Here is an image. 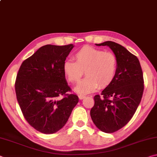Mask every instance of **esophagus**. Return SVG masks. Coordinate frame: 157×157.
<instances>
[{"instance_id":"34e87169","label":"esophagus","mask_w":157,"mask_h":157,"mask_svg":"<svg viewBox=\"0 0 157 157\" xmlns=\"http://www.w3.org/2000/svg\"><path fill=\"white\" fill-rule=\"evenodd\" d=\"M78 97H79V98L80 100H82V99H84V98H85V95H82V94H79V95H78Z\"/></svg>"}]
</instances>
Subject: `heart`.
I'll return each instance as SVG.
<instances>
[{"mask_svg": "<svg viewBox=\"0 0 157 157\" xmlns=\"http://www.w3.org/2000/svg\"><path fill=\"white\" fill-rule=\"evenodd\" d=\"M74 59L66 60L63 63V71L68 82H78L82 79L75 90L79 94H89L108 86L116 75L117 61L116 56L110 52L90 46H85L74 55Z\"/></svg>", "mask_w": 157, "mask_h": 157, "instance_id": "1", "label": "heart"}]
</instances>
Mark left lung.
Masks as SVG:
<instances>
[{
  "label": "left lung",
  "instance_id": "8db88e82",
  "mask_svg": "<svg viewBox=\"0 0 157 157\" xmlns=\"http://www.w3.org/2000/svg\"><path fill=\"white\" fill-rule=\"evenodd\" d=\"M95 45L112 50L117 68L112 82L94 96L90 114L98 129L113 133L128 123L139 107L144 90L143 71L139 59L121 45L110 41Z\"/></svg>",
  "mask_w": 157,
  "mask_h": 157
}]
</instances>
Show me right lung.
<instances>
[{"mask_svg":"<svg viewBox=\"0 0 157 157\" xmlns=\"http://www.w3.org/2000/svg\"><path fill=\"white\" fill-rule=\"evenodd\" d=\"M66 46L46 45L24 60L15 82L17 99L23 115L37 131L46 134L65 125L79 98L68 94L63 63L73 49Z\"/></svg>","mask_w":157,"mask_h":157,"instance_id":"right-lung-1","label":"right lung"}]
</instances>
